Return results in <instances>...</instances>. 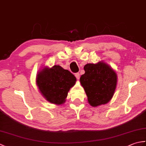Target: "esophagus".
<instances>
[{
  "label": "esophagus",
  "instance_id": "obj_1",
  "mask_svg": "<svg viewBox=\"0 0 146 146\" xmlns=\"http://www.w3.org/2000/svg\"><path fill=\"white\" fill-rule=\"evenodd\" d=\"M80 73H75V76H76V78H77V79H79L80 78Z\"/></svg>",
  "mask_w": 146,
  "mask_h": 146
}]
</instances>
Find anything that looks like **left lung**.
<instances>
[{"instance_id":"1","label":"left lung","mask_w":146,"mask_h":146,"mask_svg":"<svg viewBox=\"0 0 146 146\" xmlns=\"http://www.w3.org/2000/svg\"><path fill=\"white\" fill-rule=\"evenodd\" d=\"M84 70L85 73L80 80L87 95L89 104L93 107H97L108 103L116 88L115 72L103 62L86 64Z\"/></svg>"}]
</instances>
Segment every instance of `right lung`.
<instances>
[{"instance_id": "right-lung-1", "label": "right lung", "mask_w": 146, "mask_h": 146, "mask_svg": "<svg viewBox=\"0 0 146 146\" xmlns=\"http://www.w3.org/2000/svg\"><path fill=\"white\" fill-rule=\"evenodd\" d=\"M76 79L70 71L60 66L45 68L40 71L36 83L42 95L52 104L61 105L65 102L68 92L75 84Z\"/></svg>"}]
</instances>
